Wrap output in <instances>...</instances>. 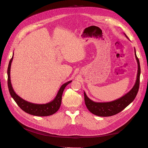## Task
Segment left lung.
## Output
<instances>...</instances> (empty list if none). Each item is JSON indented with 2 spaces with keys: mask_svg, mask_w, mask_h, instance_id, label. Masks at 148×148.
<instances>
[{
  "mask_svg": "<svg viewBox=\"0 0 148 148\" xmlns=\"http://www.w3.org/2000/svg\"><path fill=\"white\" fill-rule=\"evenodd\" d=\"M124 35L128 38L126 34L124 33ZM135 57L137 60L138 65L137 75L136 83L133 87L128 93L123 97L113 101L110 102L106 103H97L94 101L91 100L88 97L86 93L84 92V103L86 104L88 109L94 114L98 116H102V117H107V116H111L116 114L122 111L124 108H126L135 99L139 88L140 83V62L138 58L136 55V50L134 49Z\"/></svg>",
  "mask_w": 148,
  "mask_h": 148,
  "instance_id": "8db88e82",
  "label": "left lung"
}]
</instances>
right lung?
Masks as SVG:
<instances>
[{
  "instance_id": "add662e5",
  "label": "right lung",
  "mask_w": 148,
  "mask_h": 148,
  "mask_svg": "<svg viewBox=\"0 0 148 148\" xmlns=\"http://www.w3.org/2000/svg\"><path fill=\"white\" fill-rule=\"evenodd\" d=\"M14 53L10 61L8 68V86L9 91L10 95L14 101L20 107L21 109L25 112L27 113H29L31 115L38 116H47L53 114L55 113L60 108L62 102V96L63 92L67 85L71 83L72 80L67 82L66 83L62 84L60 88L58 94L54 98V99L51 101L47 103L46 104H35L32 103H30L27 101L23 99L20 97L16 93H15L13 89V88L11 84V77H10V71H11V66L13 59Z\"/></svg>"
}]
</instances>
